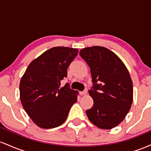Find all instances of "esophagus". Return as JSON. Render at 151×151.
<instances>
[{
  "label": "esophagus",
  "mask_w": 151,
  "mask_h": 151,
  "mask_svg": "<svg viewBox=\"0 0 151 151\" xmlns=\"http://www.w3.org/2000/svg\"><path fill=\"white\" fill-rule=\"evenodd\" d=\"M87 93V89L84 90L83 91H80V94L81 95H86Z\"/></svg>",
  "instance_id": "34e87169"
}]
</instances>
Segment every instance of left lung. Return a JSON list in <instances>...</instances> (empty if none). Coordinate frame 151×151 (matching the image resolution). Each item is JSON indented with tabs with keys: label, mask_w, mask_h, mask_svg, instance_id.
<instances>
[{
	"label": "left lung",
	"mask_w": 151,
	"mask_h": 151,
	"mask_svg": "<svg viewBox=\"0 0 151 151\" xmlns=\"http://www.w3.org/2000/svg\"><path fill=\"white\" fill-rule=\"evenodd\" d=\"M79 55L90 67L93 83L89 90L93 104L86 111L88 119L99 129H113L125 119L132 104L133 83L129 70L104 47L84 48Z\"/></svg>",
	"instance_id": "left-lung-1"
}]
</instances>
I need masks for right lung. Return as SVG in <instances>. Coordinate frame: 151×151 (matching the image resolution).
Instances as JSON below:
<instances>
[{"instance_id": "obj_1", "label": "right lung", "mask_w": 151, "mask_h": 151, "mask_svg": "<svg viewBox=\"0 0 151 151\" xmlns=\"http://www.w3.org/2000/svg\"><path fill=\"white\" fill-rule=\"evenodd\" d=\"M78 49L55 47L30 62L20 79V98L24 109L42 129H53L67 119L77 101L78 91L60 81L67 76V68Z\"/></svg>"}]
</instances>
